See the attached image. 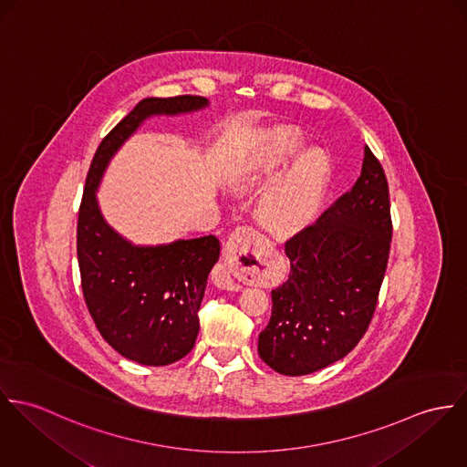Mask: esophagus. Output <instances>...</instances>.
Returning a JSON list of instances; mask_svg holds the SVG:
<instances>
[{
    "instance_id": "esophagus-1",
    "label": "esophagus",
    "mask_w": 467,
    "mask_h": 467,
    "mask_svg": "<svg viewBox=\"0 0 467 467\" xmlns=\"http://www.w3.org/2000/svg\"><path fill=\"white\" fill-rule=\"evenodd\" d=\"M263 244V236L253 227H238L227 240L223 249V263L213 272L214 283L223 290H233L240 281L251 275V261Z\"/></svg>"
}]
</instances>
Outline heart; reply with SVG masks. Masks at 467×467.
Here are the masks:
<instances>
[{"label": "heart", "instance_id": "b5f03b06", "mask_svg": "<svg viewBox=\"0 0 467 467\" xmlns=\"http://www.w3.org/2000/svg\"><path fill=\"white\" fill-rule=\"evenodd\" d=\"M303 149L296 134L285 132L254 157L240 175L245 188H259L275 179ZM324 188V162L317 154L301 157L261 197L259 216L275 233H292L303 227L315 213Z\"/></svg>", "mask_w": 467, "mask_h": 467}]
</instances>
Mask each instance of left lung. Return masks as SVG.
Masks as SVG:
<instances>
[{"mask_svg":"<svg viewBox=\"0 0 467 467\" xmlns=\"http://www.w3.org/2000/svg\"><path fill=\"white\" fill-rule=\"evenodd\" d=\"M390 240L387 177L365 147L351 192L285 244L290 275L272 290L261 360L279 374L305 376L353 351L376 310Z\"/></svg>","mask_w":467,"mask_h":467,"instance_id":"8db88e82","label":"left lung"}]
</instances>
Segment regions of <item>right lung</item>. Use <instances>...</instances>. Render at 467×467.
<instances>
[{
	"label": "right lung",
	"instance_id": "right-lung-1",
	"mask_svg": "<svg viewBox=\"0 0 467 467\" xmlns=\"http://www.w3.org/2000/svg\"><path fill=\"white\" fill-rule=\"evenodd\" d=\"M208 105V99L192 95L141 100L105 136L88 171L77 223L84 299L105 342L141 365H170L193 349L220 242L209 234L134 245L105 222L97 190L109 161L147 118L186 114Z\"/></svg>",
	"mask_w": 467,
	"mask_h": 467
}]
</instances>
